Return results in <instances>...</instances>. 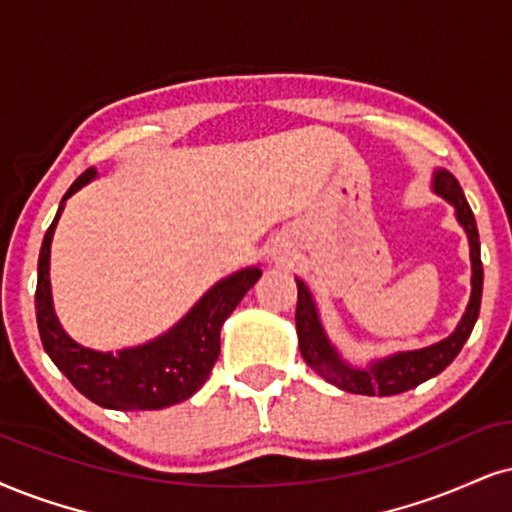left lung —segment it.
Returning a JSON list of instances; mask_svg holds the SVG:
<instances>
[{
    "label": "left lung",
    "mask_w": 512,
    "mask_h": 512,
    "mask_svg": "<svg viewBox=\"0 0 512 512\" xmlns=\"http://www.w3.org/2000/svg\"><path fill=\"white\" fill-rule=\"evenodd\" d=\"M434 189L444 199H449L453 208H456V218L460 225L465 227L470 239V258H472V296L468 311H465L463 320H460L458 330L446 337L444 342L427 346L420 351H403L396 356L380 361L365 370H353L349 365L339 361L330 342L325 339L323 327H320L318 313H315V304L311 299L306 285L296 280L299 287V299H296V332H299V349L304 361L325 377L327 382L337 384L339 389L351 391V394H365V396H394L403 394V391L415 389L418 384L427 382L430 377L439 375L446 365H451L453 358L458 356L463 344L468 342L472 334V327L477 323L479 304H482V285H484V270H482V256H479V232L472 208L465 201L463 189H460L458 180L453 178L449 170H439L434 175Z\"/></svg>",
    "instance_id": "left-lung-1"
}]
</instances>
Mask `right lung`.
I'll list each match as a JSON object with an SVG mask.
<instances>
[{
	"instance_id": "1",
	"label": "right lung",
	"mask_w": 512,
	"mask_h": 512,
	"mask_svg": "<svg viewBox=\"0 0 512 512\" xmlns=\"http://www.w3.org/2000/svg\"><path fill=\"white\" fill-rule=\"evenodd\" d=\"M94 178L87 168L63 194L54 223L44 232L37 261L35 311L44 351L80 394L102 408L159 410L189 399L208 380L220 353V327L235 311L244 294L256 285L261 268H244L225 277L180 320L154 342L118 353H97L75 344L61 330L49 292V246L63 201Z\"/></svg>"
}]
</instances>
